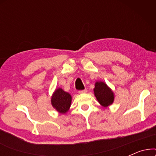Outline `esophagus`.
Listing matches in <instances>:
<instances>
[{
  "label": "esophagus",
  "instance_id": "esophagus-1",
  "mask_svg": "<svg viewBox=\"0 0 156 156\" xmlns=\"http://www.w3.org/2000/svg\"><path fill=\"white\" fill-rule=\"evenodd\" d=\"M87 89H84V90L79 91V94H84V93H87Z\"/></svg>",
  "mask_w": 156,
  "mask_h": 156
}]
</instances>
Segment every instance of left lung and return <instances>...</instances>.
<instances>
[{
  "label": "left lung",
  "instance_id": "8db88e82",
  "mask_svg": "<svg viewBox=\"0 0 156 156\" xmlns=\"http://www.w3.org/2000/svg\"><path fill=\"white\" fill-rule=\"evenodd\" d=\"M94 93L97 101L104 107H108L114 103V94L112 89L102 81H97Z\"/></svg>",
  "mask_w": 156,
  "mask_h": 156
}]
</instances>
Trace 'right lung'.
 <instances>
[{
  "label": "right lung",
  "mask_w": 156,
  "mask_h": 156,
  "mask_svg": "<svg viewBox=\"0 0 156 156\" xmlns=\"http://www.w3.org/2000/svg\"><path fill=\"white\" fill-rule=\"evenodd\" d=\"M71 103L72 96L62 88L55 89L51 97V104L59 114H66L71 106Z\"/></svg>",
  "instance_id": "add662e5"
}]
</instances>
